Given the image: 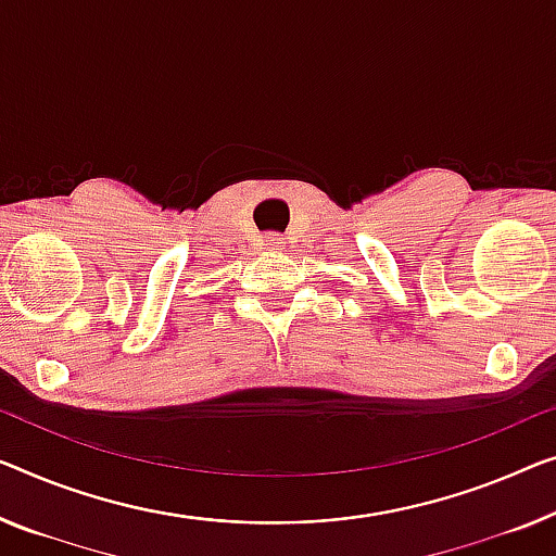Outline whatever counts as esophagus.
<instances>
[{
    "mask_svg": "<svg viewBox=\"0 0 556 556\" xmlns=\"http://www.w3.org/2000/svg\"><path fill=\"white\" fill-rule=\"evenodd\" d=\"M269 244H277V242H275V239H269Z\"/></svg>",
    "mask_w": 556,
    "mask_h": 556,
    "instance_id": "obj_1",
    "label": "esophagus"
}]
</instances>
